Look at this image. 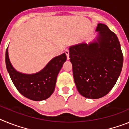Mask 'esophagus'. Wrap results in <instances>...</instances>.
<instances>
[{
    "label": "esophagus",
    "instance_id": "34e87169",
    "mask_svg": "<svg viewBox=\"0 0 129 129\" xmlns=\"http://www.w3.org/2000/svg\"><path fill=\"white\" fill-rule=\"evenodd\" d=\"M65 53L66 54V55H67V57H68V60L69 59V49H66V51H65Z\"/></svg>",
    "mask_w": 129,
    "mask_h": 129
}]
</instances>
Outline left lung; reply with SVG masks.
Masks as SVG:
<instances>
[{"instance_id":"8db88e82","label":"left lung","mask_w":129,"mask_h":129,"mask_svg":"<svg viewBox=\"0 0 129 129\" xmlns=\"http://www.w3.org/2000/svg\"><path fill=\"white\" fill-rule=\"evenodd\" d=\"M97 41L69 48L74 80L78 92L89 99L108 94L121 72L123 55L117 36L99 23Z\"/></svg>"}]
</instances>
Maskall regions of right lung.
<instances>
[{
    "instance_id": "right-lung-1",
    "label": "right lung",
    "mask_w": 129,
    "mask_h": 129,
    "mask_svg": "<svg viewBox=\"0 0 129 129\" xmlns=\"http://www.w3.org/2000/svg\"><path fill=\"white\" fill-rule=\"evenodd\" d=\"M67 60L65 53L54 58L39 73L26 75L19 73L9 60L8 48L6 51V66L10 78L19 92L31 100L40 101L49 98L55 89L56 78Z\"/></svg>"
}]
</instances>
